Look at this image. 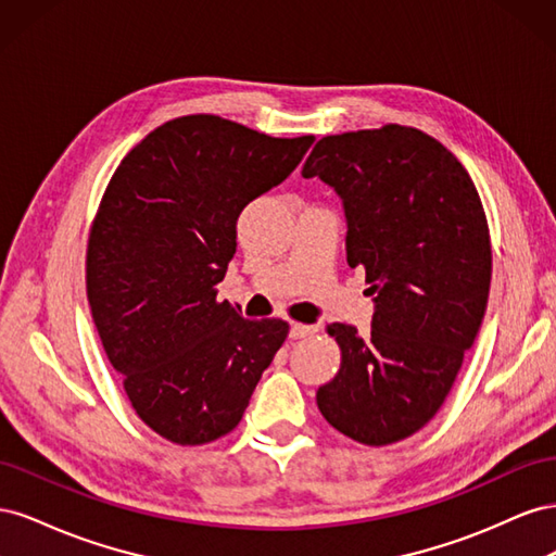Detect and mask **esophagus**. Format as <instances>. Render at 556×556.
<instances>
[{"instance_id": "esophagus-1", "label": "esophagus", "mask_w": 556, "mask_h": 556, "mask_svg": "<svg viewBox=\"0 0 556 556\" xmlns=\"http://www.w3.org/2000/svg\"><path fill=\"white\" fill-rule=\"evenodd\" d=\"M317 329L313 325H290V339H306V336H313Z\"/></svg>"}]
</instances>
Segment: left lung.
Instances as JSON below:
<instances>
[{
	"instance_id": "obj_1",
	"label": "left lung",
	"mask_w": 556,
	"mask_h": 556,
	"mask_svg": "<svg viewBox=\"0 0 556 556\" xmlns=\"http://www.w3.org/2000/svg\"><path fill=\"white\" fill-rule=\"evenodd\" d=\"M301 176L341 197L348 264L374 296L364 339L327 327L341 368L317 408L357 443L403 441L439 413L482 325L492 245L478 190L443 143L401 125L319 139Z\"/></svg>"
}]
</instances>
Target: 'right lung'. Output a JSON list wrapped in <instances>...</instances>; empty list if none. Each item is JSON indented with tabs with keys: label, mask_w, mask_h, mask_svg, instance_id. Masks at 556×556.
Segmentation results:
<instances>
[{
	"label": "right lung",
	"mask_w": 556,
	"mask_h": 556,
	"mask_svg": "<svg viewBox=\"0 0 556 556\" xmlns=\"http://www.w3.org/2000/svg\"><path fill=\"white\" fill-rule=\"evenodd\" d=\"M313 141L182 115L134 146L109 182L88 241V301L134 410L166 441L229 433L288 339V323L243 319L215 288L241 211Z\"/></svg>",
	"instance_id": "obj_1"
}]
</instances>
